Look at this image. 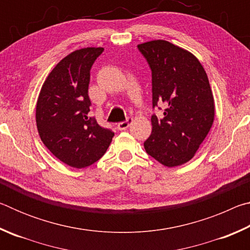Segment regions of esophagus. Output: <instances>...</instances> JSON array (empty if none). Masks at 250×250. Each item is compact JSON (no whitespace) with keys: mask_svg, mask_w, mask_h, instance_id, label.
<instances>
[{"mask_svg":"<svg viewBox=\"0 0 250 250\" xmlns=\"http://www.w3.org/2000/svg\"><path fill=\"white\" fill-rule=\"evenodd\" d=\"M131 122H132V118H128L125 121H122V122H119L117 125V129L118 130H125L128 126L131 125Z\"/></svg>","mask_w":250,"mask_h":250,"instance_id":"1","label":"esophagus"}]
</instances>
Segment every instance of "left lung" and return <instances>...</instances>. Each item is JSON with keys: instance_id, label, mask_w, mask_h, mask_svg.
Returning a JSON list of instances; mask_svg holds the SVG:
<instances>
[{"instance_id": "1", "label": "left lung", "mask_w": 250, "mask_h": 250, "mask_svg": "<svg viewBox=\"0 0 250 250\" xmlns=\"http://www.w3.org/2000/svg\"><path fill=\"white\" fill-rule=\"evenodd\" d=\"M138 49L151 69L152 108L166 105L162 118L151 117L145 149L163 166H181L193 158L213 125L208 78L193 54L167 41L147 42Z\"/></svg>"}]
</instances>
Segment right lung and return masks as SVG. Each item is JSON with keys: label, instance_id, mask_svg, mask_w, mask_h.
I'll list each match as a JSON object with an SVG mask.
<instances>
[{"label": "right lung", "instance_id": "obj_1", "mask_svg": "<svg viewBox=\"0 0 250 250\" xmlns=\"http://www.w3.org/2000/svg\"><path fill=\"white\" fill-rule=\"evenodd\" d=\"M103 52V47H87L62 59L45 80L37 100L36 124L42 141L57 159L73 167L97 162L115 135L88 116L90 69Z\"/></svg>", "mask_w": 250, "mask_h": 250}]
</instances>
